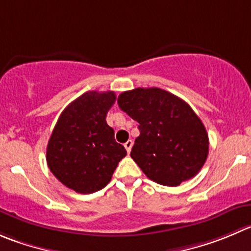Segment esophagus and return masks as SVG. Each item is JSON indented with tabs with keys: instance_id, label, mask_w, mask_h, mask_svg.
<instances>
[{
	"instance_id": "34e87169",
	"label": "esophagus",
	"mask_w": 251,
	"mask_h": 251,
	"mask_svg": "<svg viewBox=\"0 0 251 251\" xmlns=\"http://www.w3.org/2000/svg\"><path fill=\"white\" fill-rule=\"evenodd\" d=\"M132 147H133V142H132V140H128V142L124 143V148H126V150H127L128 154H129L130 150H132Z\"/></svg>"
}]
</instances>
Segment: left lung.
<instances>
[{
	"mask_svg": "<svg viewBox=\"0 0 251 251\" xmlns=\"http://www.w3.org/2000/svg\"><path fill=\"white\" fill-rule=\"evenodd\" d=\"M118 106L139 123L130 156L148 178L175 187L199 174L208 156L203 123L183 100L157 87L122 92Z\"/></svg>",
	"mask_w": 251,
	"mask_h": 251,
	"instance_id": "8db88e82",
	"label": "left lung"
}]
</instances>
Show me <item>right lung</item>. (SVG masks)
I'll use <instances>...</instances> for the list:
<instances>
[{
    "label": "right lung",
    "instance_id": "1",
    "mask_svg": "<svg viewBox=\"0 0 251 251\" xmlns=\"http://www.w3.org/2000/svg\"><path fill=\"white\" fill-rule=\"evenodd\" d=\"M116 101L113 91H88L71 102L56 122L47 147L52 175L78 193L106 187L118 163L127 155L106 122Z\"/></svg>",
    "mask_w": 251,
    "mask_h": 251
}]
</instances>
